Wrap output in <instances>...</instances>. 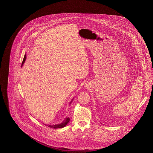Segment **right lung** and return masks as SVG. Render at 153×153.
<instances>
[{"instance_id": "add662e5", "label": "right lung", "mask_w": 153, "mask_h": 153, "mask_svg": "<svg viewBox=\"0 0 153 153\" xmlns=\"http://www.w3.org/2000/svg\"><path fill=\"white\" fill-rule=\"evenodd\" d=\"M26 58H27V57H26V54H25V55L24 56V58L22 63V66L23 64L24 63V62H25V60H26ZM71 102H72V100L70 102V105L71 103ZM69 122H70V118H69V117H66V118H65V119L64 120V121H63L62 123H60V124L54 125H49V126H49V127H50V128H55V129H56V128H63V127L66 126V125H67V123H68Z\"/></svg>"}]
</instances>
